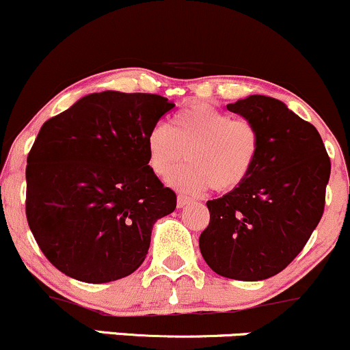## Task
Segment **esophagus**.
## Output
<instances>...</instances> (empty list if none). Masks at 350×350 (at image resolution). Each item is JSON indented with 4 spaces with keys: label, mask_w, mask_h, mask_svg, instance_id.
Returning a JSON list of instances; mask_svg holds the SVG:
<instances>
[{
    "label": "esophagus",
    "mask_w": 350,
    "mask_h": 350,
    "mask_svg": "<svg viewBox=\"0 0 350 350\" xmlns=\"http://www.w3.org/2000/svg\"><path fill=\"white\" fill-rule=\"evenodd\" d=\"M188 203H190V198H187V196L183 195H178V198H176V206L183 208L185 205H188Z\"/></svg>",
    "instance_id": "esophagus-1"
}]
</instances>
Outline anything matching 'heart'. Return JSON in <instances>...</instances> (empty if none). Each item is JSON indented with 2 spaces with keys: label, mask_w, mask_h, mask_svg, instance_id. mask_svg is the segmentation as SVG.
Masks as SVG:
<instances>
[{
  "label": "heart",
  "mask_w": 350,
  "mask_h": 350,
  "mask_svg": "<svg viewBox=\"0 0 350 350\" xmlns=\"http://www.w3.org/2000/svg\"><path fill=\"white\" fill-rule=\"evenodd\" d=\"M148 167L167 178L185 156L189 163L172 176L170 185L185 193L217 191L241 185L260 155V131L251 120L231 116L206 104L182 109L170 125L157 124L145 139Z\"/></svg>",
  "instance_id": "1"
}]
</instances>
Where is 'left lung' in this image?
Returning <instances> with one entry per match:
<instances>
[{"label": "left lung", "instance_id": "1", "mask_svg": "<svg viewBox=\"0 0 350 350\" xmlns=\"http://www.w3.org/2000/svg\"><path fill=\"white\" fill-rule=\"evenodd\" d=\"M226 109L256 125L260 155L241 185L206 202L200 251L219 276L262 281L284 269L316 230L331 160L317 129L284 102L253 94Z\"/></svg>", "mask_w": 350, "mask_h": 350}]
</instances>
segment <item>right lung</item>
Wrapping results in <instances>:
<instances>
[{"instance_id": "1", "label": "right lung", "mask_w": 350, "mask_h": 350, "mask_svg": "<svg viewBox=\"0 0 350 350\" xmlns=\"http://www.w3.org/2000/svg\"><path fill=\"white\" fill-rule=\"evenodd\" d=\"M174 107L157 94L104 90L42 124L27 155L26 217L66 276L99 284L144 262L155 221L176 206L145 139Z\"/></svg>"}]
</instances>
